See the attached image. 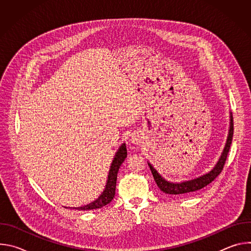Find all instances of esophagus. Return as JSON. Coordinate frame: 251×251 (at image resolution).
Returning <instances> with one entry per match:
<instances>
[{
    "instance_id": "obj_1",
    "label": "esophagus",
    "mask_w": 251,
    "mask_h": 251,
    "mask_svg": "<svg viewBox=\"0 0 251 251\" xmlns=\"http://www.w3.org/2000/svg\"><path fill=\"white\" fill-rule=\"evenodd\" d=\"M138 138H139V136H137V135H133L131 140H132V142H133V143H138V142H139V139H138Z\"/></svg>"
}]
</instances>
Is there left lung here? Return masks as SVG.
<instances>
[{"label":"left lung","instance_id":"1","mask_svg":"<svg viewBox=\"0 0 251 251\" xmlns=\"http://www.w3.org/2000/svg\"><path fill=\"white\" fill-rule=\"evenodd\" d=\"M232 136H233V119H232V116H230V127H229V132H228V136H227V140H226V144L225 146V149L222 153V156H221L219 162L209 173H207L200 177L194 178V180H191V181L183 182L180 184L170 183L159 175V173L152 167V165L148 164L151 169V172L153 174L154 180H155L157 186L159 187V189L168 195L182 196L185 194H191L193 192L199 191V190L204 188L205 186H207L208 184H210L214 180V178H216L222 173V171L225 167V164H226V161L227 158V154L229 152L231 141H232Z\"/></svg>","mask_w":251,"mask_h":251}]
</instances>
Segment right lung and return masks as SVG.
<instances>
[{
    "label": "right lung",
    "mask_w": 251,
    "mask_h": 251,
    "mask_svg": "<svg viewBox=\"0 0 251 251\" xmlns=\"http://www.w3.org/2000/svg\"><path fill=\"white\" fill-rule=\"evenodd\" d=\"M127 157V149H126V145L123 144L118 152L116 153L114 160L111 164L110 167V171H109V175H108V180H107V184L105 187L104 192L101 194V196L94 201L93 202L84 205V206H80V207H74L75 209H79V210H90V209H96V208H100L106 204H108L114 198L115 196V189H116V181H117V174L119 171V168L121 166V164L124 162L125 158Z\"/></svg>",
    "instance_id": "obj_1"
}]
</instances>
